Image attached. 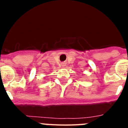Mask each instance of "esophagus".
<instances>
[{
	"mask_svg": "<svg viewBox=\"0 0 128 128\" xmlns=\"http://www.w3.org/2000/svg\"><path fill=\"white\" fill-rule=\"evenodd\" d=\"M62 66H65V63H62Z\"/></svg>",
	"mask_w": 128,
	"mask_h": 128,
	"instance_id": "esophagus-1",
	"label": "esophagus"
}]
</instances>
